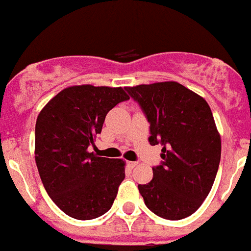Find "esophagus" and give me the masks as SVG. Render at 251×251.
<instances>
[{
  "label": "esophagus",
  "instance_id": "34e87169",
  "mask_svg": "<svg viewBox=\"0 0 251 251\" xmlns=\"http://www.w3.org/2000/svg\"><path fill=\"white\" fill-rule=\"evenodd\" d=\"M127 165L130 168V169H133V168L137 165V163H136V161H127Z\"/></svg>",
  "mask_w": 251,
  "mask_h": 251
}]
</instances>
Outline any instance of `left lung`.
<instances>
[{
  "mask_svg": "<svg viewBox=\"0 0 251 251\" xmlns=\"http://www.w3.org/2000/svg\"><path fill=\"white\" fill-rule=\"evenodd\" d=\"M150 123V145H161V164L138 185L151 212L169 221L200 208L221 161V136L208 102L177 82L126 87Z\"/></svg>",
  "mask_w": 251,
  "mask_h": 251,
  "instance_id": "left-lung-1",
  "label": "left lung"
}]
</instances>
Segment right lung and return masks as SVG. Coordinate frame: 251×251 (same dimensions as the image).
<instances>
[{
  "mask_svg": "<svg viewBox=\"0 0 251 251\" xmlns=\"http://www.w3.org/2000/svg\"><path fill=\"white\" fill-rule=\"evenodd\" d=\"M129 100L122 87H68L43 107L36 123V164L45 190L72 218L109 210L126 177L124 161L88 152L106 114Z\"/></svg>",
  "mask_w": 251,
  "mask_h": 251,
  "instance_id": "1",
  "label": "right lung"
}]
</instances>
